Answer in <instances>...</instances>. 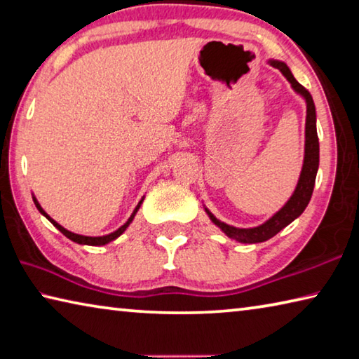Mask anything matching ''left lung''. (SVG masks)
I'll use <instances>...</instances> for the list:
<instances>
[{
	"label": "left lung",
	"instance_id": "1",
	"mask_svg": "<svg viewBox=\"0 0 359 359\" xmlns=\"http://www.w3.org/2000/svg\"><path fill=\"white\" fill-rule=\"evenodd\" d=\"M271 65L274 67H278L279 71L285 75L287 80L292 83L293 90L299 93L301 96L306 99V104H307L304 163H303V170H301V176H299L297 189H294L293 196L285 203L284 208H282L279 212H276L269 221L254 229L231 227V225H227L219 221V219H216L208 210H206L211 221L215 222L225 235L231 238V240H236L240 243H249V244L263 243L269 240V238L278 235L282 229H285L288 224H292L294 219L303 215L307 203L311 202L313 186H316V176H317L318 159H320V144H318L317 126H316V105H313V99L311 96V93L307 91L303 85L298 83L297 79L292 75L290 69H288L284 62L271 61Z\"/></svg>",
	"mask_w": 359,
	"mask_h": 359
}]
</instances>
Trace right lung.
I'll use <instances>...</instances> for the list:
<instances>
[{"label":"right lung","mask_w":359,"mask_h":359,"mask_svg":"<svg viewBox=\"0 0 359 359\" xmlns=\"http://www.w3.org/2000/svg\"><path fill=\"white\" fill-rule=\"evenodd\" d=\"M144 198V197H143ZM143 198L140 200V202H138V205L135 206V210H134V212H132L130 215V217L128 219V222H126L124 225H121V227H119L118 230H115L113 231V233H110V235H105V236H83V235H77V233H72V231H69V230H66L65 227H61V225L58 224V222H55L52 217H50L46 211H43L42 208H41V205L37 203V200L36 198H33L34 200V205H36V208L39 210L43 216H46L50 222H52L56 229H58L62 235L65 236H67L69 240H72L74 243H79V244H86V246H104V244H107V243H110V241H113V240H116V238L123 233V231L129 227V224L132 222V219H134V216H135V212L138 211V208H140V205H142V202H143Z\"/></svg>","instance_id":"right-lung-1"}]
</instances>
